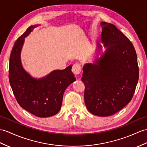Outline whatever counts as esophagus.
<instances>
[{
    "mask_svg": "<svg viewBox=\"0 0 147 147\" xmlns=\"http://www.w3.org/2000/svg\"><path fill=\"white\" fill-rule=\"evenodd\" d=\"M81 70H82V68L80 64L78 63H76L73 65L72 66V69H71V71H72V72L75 74L77 76V75H79L81 72Z\"/></svg>",
    "mask_w": 147,
    "mask_h": 147,
    "instance_id": "obj_1",
    "label": "esophagus"
}]
</instances>
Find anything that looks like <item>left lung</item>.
I'll return each instance as SVG.
<instances>
[{
    "label": "left lung",
    "mask_w": 147,
    "mask_h": 147,
    "mask_svg": "<svg viewBox=\"0 0 147 147\" xmlns=\"http://www.w3.org/2000/svg\"><path fill=\"white\" fill-rule=\"evenodd\" d=\"M102 41L107 47L105 54L83 68L84 100L89 112L108 117L129 103L138 83L139 70L134 47L112 24L100 23Z\"/></svg>",
    "instance_id": "left-lung-1"
}]
</instances>
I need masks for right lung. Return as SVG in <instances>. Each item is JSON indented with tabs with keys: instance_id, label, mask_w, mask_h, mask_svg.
I'll list each match as a JSON object with an SVG mask.
<instances>
[{
	"instance_id": "right-lung-1",
	"label": "right lung",
	"mask_w": 147,
	"mask_h": 147,
	"mask_svg": "<svg viewBox=\"0 0 147 147\" xmlns=\"http://www.w3.org/2000/svg\"><path fill=\"white\" fill-rule=\"evenodd\" d=\"M36 26H31L17 39L10 53L9 78L13 95L21 107L38 117H49L59 112L63 93L76 80L71 65L55 70L46 77L36 80L24 71L20 54L24 38Z\"/></svg>"
}]
</instances>
